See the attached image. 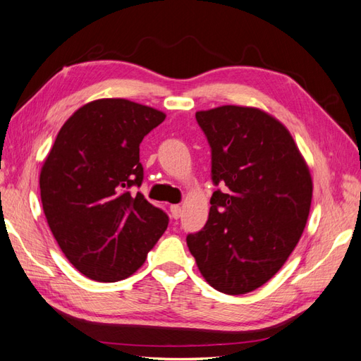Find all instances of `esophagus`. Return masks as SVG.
Masks as SVG:
<instances>
[{
  "instance_id": "1",
  "label": "esophagus",
  "mask_w": 361,
  "mask_h": 361,
  "mask_svg": "<svg viewBox=\"0 0 361 361\" xmlns=\"http://www.w3.org/2000/svg\"><path fill=\"white\" fill-rule=\"evenodd\" d=\"M171 215H172V219H180L181 216V207L178 206V204H173V206H171Z\"/></svg>"
}]
</instances>
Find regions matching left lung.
Returning <instances> with one entry per match:
<instances>
[{
  "mask_svg": "<svg viewBox=\"0 0 361 361\" xmlns=\"http://www.w3.org/2000/svg\"><path fill=\"white\" fill-rule=\"evenodd\" d=\"M212 155L211 211L186 241L206 281L228 295L255 290L281 269L305 231L312 178L294 138L255 107L195 114Z\"/></svg>",
  "mask_w": 361,
  "mask_h": 361,
  "instance_id": "1",
  "label": "left lung"
}]
</instances>
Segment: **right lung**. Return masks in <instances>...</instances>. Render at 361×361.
I'll return each mask as SVG.
<instances>
[{
	"label": "right lung",
	"mask_w": 361,
	"mask_h": 361,
	"mask_svg": "<svg viewBox=\"0 0 361 361\" xmlns=\"http://www.w3.org/2000/svg\"><path fill=\"white\" fill-rule=\"evenodd\" d=\"M164 118L129 99H95L63 124L41 167L49 228L67 259L90 280L128 279L167 229L166 212L130 192L145 177L141 141Z\"/></svg>",
	"instance_id": "obj_1"
}]
</instances>
